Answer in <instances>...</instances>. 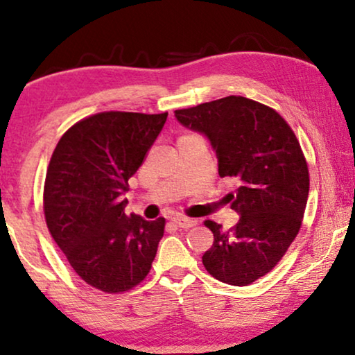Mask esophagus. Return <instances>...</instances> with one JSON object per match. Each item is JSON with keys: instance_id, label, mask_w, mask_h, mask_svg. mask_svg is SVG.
<instances>
[{"instance_id": "34e87169", "label": "esophagus", "mask_w": 355, "mask_h": 355, "mask_svg": "<svg viewBox=\"0 0 355 355\" xmlns=\"http://www.w3.org/2000/svg\"><path fill=\"white\" fill-rule=\"evenodd\" d=\"M173 225L178 226V227H184V230H189V227L196 226L197 221L191 220V218H174Z\"/></svg>"}]
</instances>
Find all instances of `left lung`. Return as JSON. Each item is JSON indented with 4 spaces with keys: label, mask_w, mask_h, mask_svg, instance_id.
<instances>
[{
    "label": "left lung",
    "mask_w": 355,
    "mask_h": 355,
    "mask_svg": "<svg viewBox=\"0 0 355 355\" xmlns=\"http://www.w3.org/2000/svg\"><path fill=\"white\" fill-rule=\"evenodd\" d=\"M174 114L210 139L220 176L239 184L227 193L239 223L225 232L205 221L213 245L203 266L221 283L249 286L278 265L302 225L310 179L299 140L278 111L239 95Z\"/></svg>",
    "instance_id": "left-lung-1"
}]
</instances>
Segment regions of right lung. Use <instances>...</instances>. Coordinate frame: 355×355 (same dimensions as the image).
I'll return each instance as SVG.
<instances>
[{
	"mask_svg": "<svg viewBox=\"0 0 355 355\" xmlns=\"http://www.w3.org/2000/svg\"><path fill=\"white\" fill-rule=\"evenodd\" d=\"M166 118L92 114L71 125L51 155L43 187L48 231L76 273L103 293L142 283L157 255L166 221L125 215L124 192Z\"/></svg>",
	"mask_w": 355,
	"mask_h": 355,
	"instance_id": "right-lung-1",
	"label": "right lung"
}]
</instances>
